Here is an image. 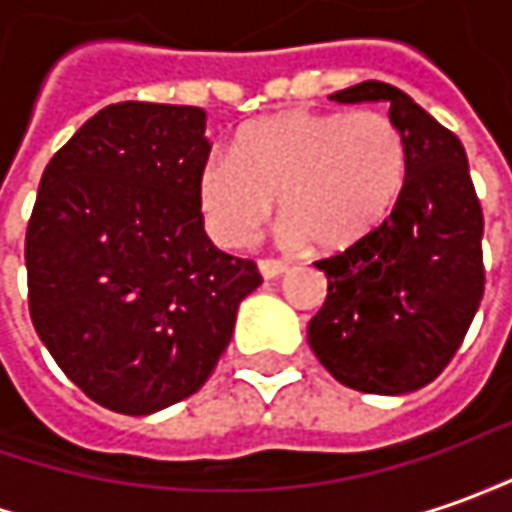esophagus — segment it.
Returning <instances> with one entry per match:
<instances>
[{"label":"esophagus","instance_id":"1","mask_svg":"<svg viewBox=\"0 0 512 512\" xmlns=\"http://www.w3.org/2000/svg\"><path fill=\"white\" fill-rule=\"evenodd\" d=\"M257 269H260V274H263L266 280H274V277H283L285 271H288V266H285L283 260H260Z\"/></svg>","mask_w":512,"mask_h":512}]
</instances>
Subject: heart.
<instances>
[{"instance_id":"b5f03b06","label":"heart","mask_w":512,"mask_h":512,"mask_svg":"<svg viewBox=\"0 0 512 512\" xmlns=\"http://www.w3.org/2000/svg\"><path fill=\"white\" fill-rule=\"evenodd\" d=\"M406 173L409 148L387 114L294 109L241 128L229 156L204 165L198 198L227 246L255 241L277 198L288 241L342 249L387 218Z\"/></svg>"}]
</instances>
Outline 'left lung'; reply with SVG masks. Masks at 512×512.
I'll return each instance as SVG.
<instances>
[{"instance_id": "1", "label": "left lung", "mask_w": 512, "mask_h": 512, "mask_svg": "<svg viewBox=\"0 0 512 512\" xmlns=\"http://www.w3.org/2000/svg\"><path fill=\"white\" fill-rule=\"evenodd\" d=\"M330 100L389 103L409 173L384 224L316 263L328 274V300L308 322V344L344 387L415 392L446 370L485 291V221L465 148L389 83H356Z\"/></svg>"}]
</instances>
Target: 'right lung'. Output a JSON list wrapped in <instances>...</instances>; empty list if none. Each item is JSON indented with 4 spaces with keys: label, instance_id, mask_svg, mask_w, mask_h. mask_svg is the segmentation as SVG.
Listing matches in <instances>:
<instances>
[{
    "label": "right lung",
    "instance_id": "add662e5",
    "mask_svg": "<svg viewBox=\"0 0 512 512\" xmlns=\"http://www.w3.org/2000/svg\"><path fill=\"white\" fill-rule=\"evenodd\" d=\"M207 111L125 100L44 168L24 263L38 339L111 412L154 415L204 387L227 350L252 260L204 232Z\"/></svg>",
    "mask_w": 512,
    "mask_h": 512
}]
</instances>
